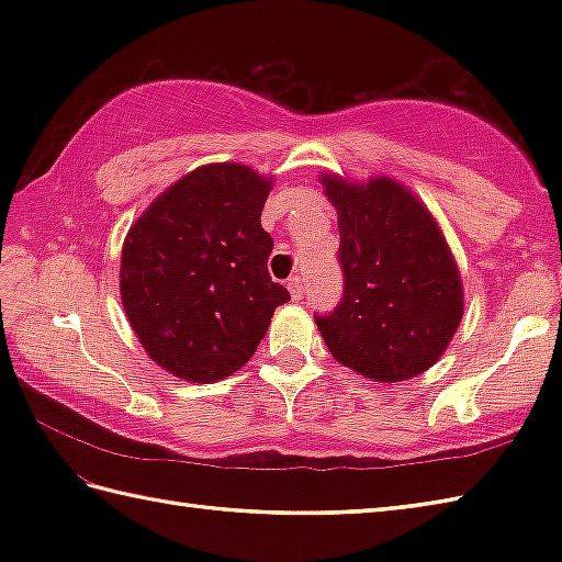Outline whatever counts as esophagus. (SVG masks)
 Masks as SVG:
<instances>
[{
	"label": "esophagus",
	"mask_w": 562,
	"mask_h": 562,
	"mask_svg": "<svg viewBox=\"0 0 562 562\" xmlns=\"http://www.w3.org/2000/svg\"><path fill=\"white\" fill-rule=\"evenodd\" d=\"M288 290H290V294H292V300H302L304 292H306L304 278H300V274H296V278H290V282H288Z\"/></svg>",
	"instance_id": "esophagus-1"
}]
</instances>
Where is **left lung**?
<instances>
[{
  "label": "left lung",
  "mask_w": 562,
  "mask_h": 562,
  "mask_svg": "<svg viewBox=\"0 0 562 562\" xmlns=\"http://www.w3.org/2000/svg\"><path fill=\"white\" fill-rule=\"evenodd\" d=\"M338 212L345 294L330 316H316L336 360L379 384L427 372L463 318L457 260L432 212L389 176L367 183L318 176Z\"/></svg>",
  "instance_id": "left-lung-1"
}]
</instances>
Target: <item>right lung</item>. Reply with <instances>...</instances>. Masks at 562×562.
<instances>
[{
    "label": "right lung",
    "mask_w": 562,
    "mask_h": 562,
    "mask_svg": "<svg viewBox=\"0 0 562 562\" xmlns=\"http://www.w3.org/2000/svg\"><path fill=\"white\" fill-rule=\"evenodd\" d=\"M272 176L246 164L198 166L130 226L121 300L142 348L166 372L214 384L241 369L290 292L272 282L260 226Z\"/></svg>",
    "instance_id": "obj_1"
}]
</instances>
